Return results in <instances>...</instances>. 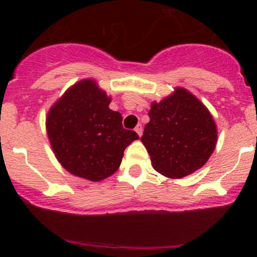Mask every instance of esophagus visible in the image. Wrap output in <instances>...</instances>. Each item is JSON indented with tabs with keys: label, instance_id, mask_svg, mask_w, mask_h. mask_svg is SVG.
<instances>
[{
	"label": "esophagus",
	"instance_id": "34e87169",
	"mask_svg": "<svg viewBox=\"0 0 257 257\" xmlns=\"http://www.w3.org/2000/svg\"><path fill=\"white\" fill-rule=\"evenodd\" d=\"M135 132L138 133L139 137H141V134H143V125L141 124H138L137 128H135Z\"/></svg>",
	"mask_w": 257,
	"mask_h": 257
}]
</instances>
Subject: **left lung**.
<instances>
[{
  "mask_svg": "<svg viewBox=\"0 0 257 257\" xmlns=\"http://www.w3.org/2000/svg\"><path fill=\"white\" fill-rule=\"evenodd\" d=\"M150 122L141 141L152 167L162 175L180 179L202 168L217 141V129L208 108L193 94L176 88L172 95L152 102Z\"/></svg>",
  "mask_w": 257,
  "mask_h": 257,
  "instance_id": "left-lung-1",
  "label": "left lung"
}]
</instances>
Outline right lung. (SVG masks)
I'll return each instance as SVG.
<instances>
[{
    "label": "right lung",
    "instance_id": "add662e5",
    "mask_svg": "<svg viewBox=\"0 0 257 257\" xmlns=\"http://www.w3.org/2000/svg\"><path fill=\"white\" fill-rule=\"evenodd\" d=\"M110 96L95 81L69 88L47 114L46 128L59 163L72 175L101 181L116 173L123 152L139 135L122 125V114L108 108Z\"/></svg>",
    "mask_w": 257,
    "mask_h": 257
}]
</instances>
